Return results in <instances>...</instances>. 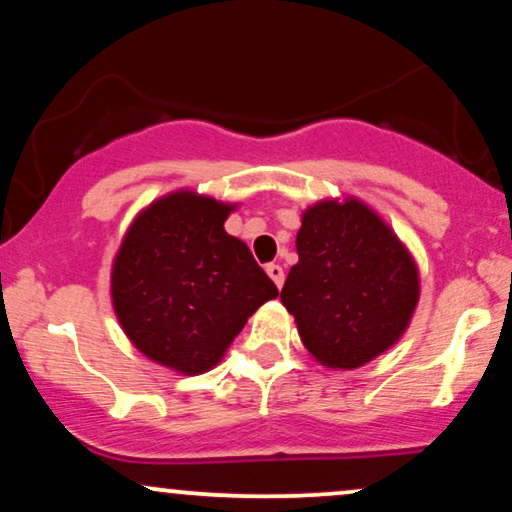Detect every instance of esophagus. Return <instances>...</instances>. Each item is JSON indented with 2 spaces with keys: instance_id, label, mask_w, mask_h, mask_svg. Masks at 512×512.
Returning a JSON list of instances; mask_svg holds the SVG:
<instances>
[{
  "instance_id": "1",
  "label": "esophagus",
  "mask_w": 512,
  "mask_h": 512,
  "mask_svg": "<svg viewBox=\"0 0 512 512\" xmlns=\"http://www.w3.org/2000/svg\"><path fill=\"white\" fill-rule=\"evenodd\" d=\"M267 274L272 276V281L276 284V289H281V286H284V267H281V264H267Z\"/></svg>"
}]
</instances>
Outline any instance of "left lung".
<instances>
[{"mask_svg": "<svg viewBox=\"0 0 512 512\" xmlns=\"http://www.w3.org/2000/svg\"><path fill=\"white\" fill-rule=\"evenodd\" d=\"M296 250L281 303L315 361L358 368L402 337L419 301V272L366 204L346 199L310 207Z\"/></svg>", "mask_w": 512, "mask_h": 512, "instance_id": "obj_1", "label": "left lung"}]
</instances>
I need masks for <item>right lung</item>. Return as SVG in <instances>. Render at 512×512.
<instances>
[{
    "instance_id": "right-lung-1",
    "label": "right lung",
    "mask_w": 512,
    "mask_h": 512,
    "mask_svg": "<svg viewBox=\"0 0 512 512\" xmlns=\"http://www.w3.org/2000/svg\"><path fill=\"white\" fill-rule=\"evenodd\" d=\"M233 207L175 192L137 216L113 264V305L151 361L197 375L221 361L248 317L279 296L223 221Z\"/></svg>"
}]
</instances>
